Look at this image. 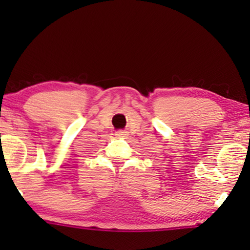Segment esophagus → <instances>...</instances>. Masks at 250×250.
Masks as SVG:
<instances>
[{
    "label": "esophagus",
    "instance_id": "1",
    "mask_svg": "<svg viewBox=\"0 0 250 250\" xmlns=\"http://www.w3.org/2000/svg\"><path fill=\"white\" fill-rule=\"evenodd\" d=\"M128 135H129L128 131H125V130H119V131H116V133H115V136L122 137V139H125Z\"/></svg>",
    "mask_w": 250,
    "mask_h": 250
}]
</instances>
